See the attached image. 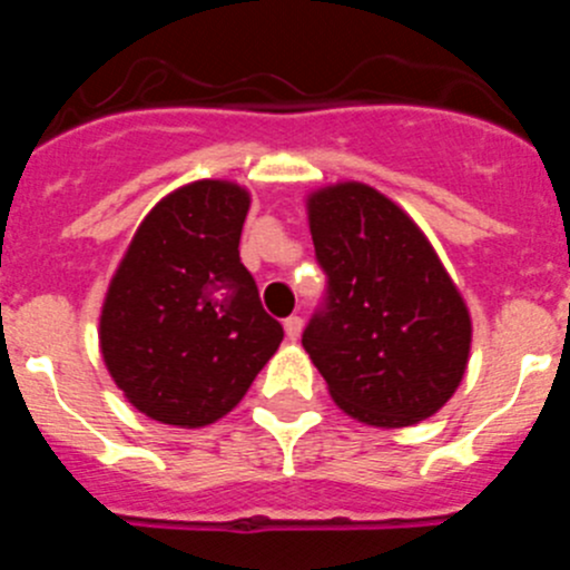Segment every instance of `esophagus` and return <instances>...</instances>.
<instances>
[{"mask_svg": "<svg viewBox=\"0 0 570 570\" xmlns=\"http://www.w3.org/2000/svg\"><path fill=\"white\" fill-rule=\"evenodd\" d=\"M285 334H288L291 342L299 340V334H302V316H288V320H285Z\"/></svg>", "mask_w": 570, "mask_h": 570, "instance_id": "34e87169", "label": "esophagus"}]
</instances>
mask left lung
Here are the masks:
<instances>
[{"instance_id": "8db88e82", "label": "left lung", "mask_w": 570, "mask_h": 570, "mask_svg": "<svg viewBox=\"0 0 570 570\" xmlns=\"http://www.w3.org/2000/svg\"><path fill=\"white\" fill-rule=\"evenodd\" d=\"M308 219L328 288L302 345L334 402L376 428L434 416L465 374L471 316L431 242L362 183L316 190Z\"/></svg>"}]
</instances>
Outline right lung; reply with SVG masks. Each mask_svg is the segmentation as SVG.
<instances>
[{
  "label": "right lung",
  "instance_id": "1",
  "mask_svg": "<svg viewBox=\"0 0 570 570\" xmlns=\"http://www.w3.org/2000/svg\"><path fill=\"white\" fill-rule=\"evenodd\" d=\"M248 205V190L219 179L174 190L145 216L110 279L99 320L105 365L150 420L216 422L285 336L239 259Z\"/></svg>",
  "mask_w": 570,
  "mask_h": 570
}]
</instances>
